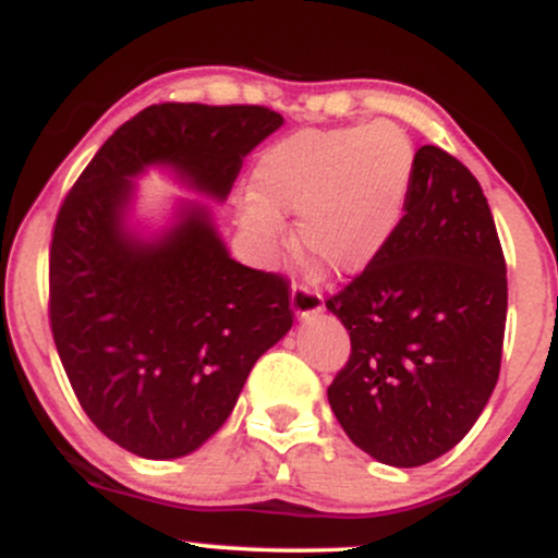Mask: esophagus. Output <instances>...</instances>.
Wrapping results in <instances>:
<instances>
[{"label": "esophagus", "instance_id": "1", "mask_svg": "<svg viewBox=\"0 0 558 558\" xmlns=\"http://www.w3.org/2000/svg\"><path fill=\"white\" fill-rule=\"evenodd\" d=\"M323 296H319V291L315 288L304 286V283H293L291 288V310L293 315L299 319H310L315 317L317 312H323Z\"/></svg>", "mask_w": 558, "mask_h": 558}]
</instances>
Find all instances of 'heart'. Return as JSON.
Segmentation results:
<instances>
[{"mask_svg":"<svg viewBox=\"0 0 558 558\" xmlns=\"http://www.w3.org/2000/svg\"><path fill=\"white\" fill-rule=\"evenodd\" d=\"M414 181L412 141L399 125L299 131L265 151L243 228L265 248L283 241L280 215H299L301 246L332 272L360 275L393 241Z\"/></svg>","mask_w":558,"mask_h":558,"instance_id":"b5f03b06","label":"heart"}]
</instances>
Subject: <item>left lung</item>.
<instances>
[{
  "instance_id": "8db88e82",
  "label": "left lung",
  "mask_w": 558,
  "mask_h": 558,
  "mask_svg": "<svg viewBox=\"0 0 558 558\" xmlns=\"http://www.w3.org/2000/svg\"><path fill=\"white\" fill-rule=\"evenodd\" d=\"M325 306L351 338L328 388L345 435L390 466L451 451L483 414L504 351L506 262L477 178L438 146L417 149L393 241Z\"/></svg>"
}]
</instances>
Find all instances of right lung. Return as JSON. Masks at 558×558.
Listing matches in <instances>:
<instances>
[{
  "mask_svg": "<svg viewBox=\"0 0 558 558\" xmlns=\"http://www.w3.org/2000/svg\"><path fill=\"white\" fill-rule=\"evenodd\" d=\"M283 125L259 105L141 110L96 151L57 213L49 325L83 412L144 459L196 451L230 417L254 362L291 330L288 278L230 259L204 204L141 239L133 178L162 165L226 202L243 157Z\"/></svg>",
  "mask_w": 558,
  "mask_h": 558,
  "instance_id": "add662e5",
  "label": "right lung"
}]
</instances>
